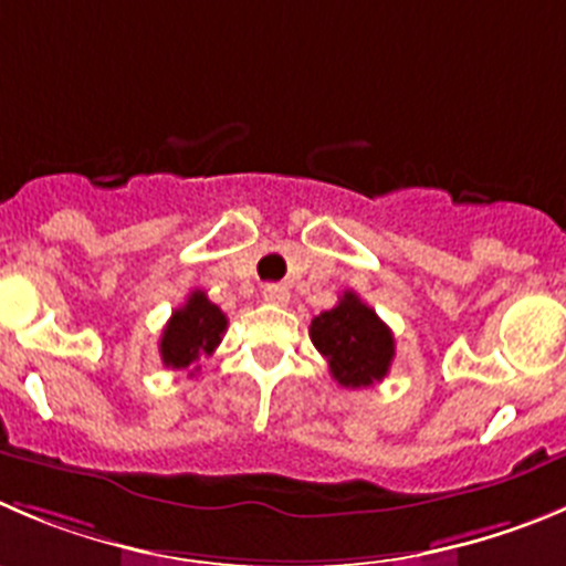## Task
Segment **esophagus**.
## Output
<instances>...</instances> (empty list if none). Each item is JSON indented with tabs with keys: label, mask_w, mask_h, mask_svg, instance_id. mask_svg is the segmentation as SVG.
<instances>
[{
	"label": "esophagus",
	"mask_w": 566,
	"mask_h": 566,
	"mask_svg": "<svg viewBox=\"0 0 566 566\" xmlns=\"http://www.w3.org/2000/svg\"><path fill=\"white\" fill-rule=\"evenodd\" d=\"M262 295H265L268 304H287V301H290L287 284H265Z\"/></svg>",
	"instance_id": "34e87169"
}]
</instances>
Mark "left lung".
<instances>
[{"label": "left lung", "instance_id": "8db88e82", "mask_svg": "<svg viewBox=\"0 0 566 566\" xmlns=\"http://www.w3.org/2000/svg\"><path fill=\"white\" fill-rule=\"evenodd\" d=\"M310 337L343 388H368L382 382L396 355L394 332L352 290L337 298L335 307L315 315Z\"/></svg>", "mask_w": 566, "mask_h": 566}]
</instances>
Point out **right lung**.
I'll return each mask as SVG.
<instances>
[{
    "label": "right lung",
    "instance_id": "obj_1",
    "mask_svg": "<svg viewBox=\"0 0 566 566\" xmlns=\"http://www.w3.org/2000/svg\"><path fill=\"white\" fill-rule=\"evenodd\" d=\"M226 326H229V318L223 315V310L211 304L203 290H195L189 293L187 304L178 307L164 326L161 340H158L161 363L176 371L191 368L200 357H209L220 346ZM195 371L198 366L189 374Z\"/></svg>",
    "mask_w": 566,
    "mask_h": 566
}]
</instances>
